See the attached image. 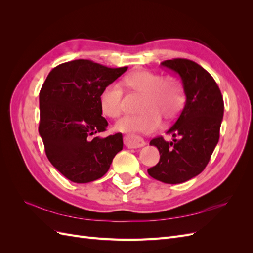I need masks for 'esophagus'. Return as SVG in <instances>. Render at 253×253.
Listing matches in <instances>:
<instances>
[{"mask_svg":"<svg viewBox=\"0 0 253 253\" xmlns=\"http://www.w3.org/2000/svg\"><path fill=\"white\" fill-rule=\"evenodd\" d=\"M125 144L126 147L128 149H137V148H141L145 144L144 140L141 138H138V137L127 135L125 137Z\"/></svg>","mask_w":253,"mask_h":253,"instance_id":"esophagus-1","label":"esophagus"}]
</instances>
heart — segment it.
Returning <instances> with one entry per match:
<instances>
[{
  "instance_id": "1",
  "label": "heart",
  "mask_w": 253,
  "mask_h": 253,
  "mask_svg": "<svg viewBox=\"0 0 253 253\" xmlns=\"http://www.w3.org/2000/svg\"><path fill=\"white\" fill-rule=\"evenodd\" d=\"M125 84L135 93L144 97L141 116H125L117 121L115 129L124 133H153L162 126V118L171 121L179 114L185 103L182 83L175 77H166L149 71L128 75ZM122 89L119 84H108L99 96L103 115L116 118L121 113Z\"/></svg>"
}]
</instances>
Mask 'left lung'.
I'll return each mask as SVG.
<instances>
[{
    "instance_id": "1",
    "label": "left lung",
    "mask_w": 253,
    "mask_h": 253,
    "mask_svg": "<svg viewBox=\"0 0 253 253\" xmlns=\"http://www.w3.org/2000/svg\"><path fill=\"white\" fill-rule=\"evenodd\" d=\"M160 64L180 77L186 103L167 132L172 134L173 141L168 142L163 137L151 140L160 159L148 173L159 181L174 185L195 177L208 165L219 139L224 100L212 76L193 61L173 59Z\"/></svg>"
}]
</instances>
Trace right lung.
Instances as JSON below:
<instances>
[{
  "mask_svg": "<svg viewBox=\"0 0 253 253\" xmlns=\"http://www.w3.org/2000/svg\"><path fill=\"white\" fill-rule=\"evenodd\" d=\"M126 70L79 59L52 68L43 83L39 134L51 165L73 182L101 178L124 148L121 133L91 136L108 126L99 105L101 90Z\"/></svg>",
  "mask_w": 253,
  "mask_h": 253,
  "instance_id": "1",
  "label": "right lung"
}]
</instances>
